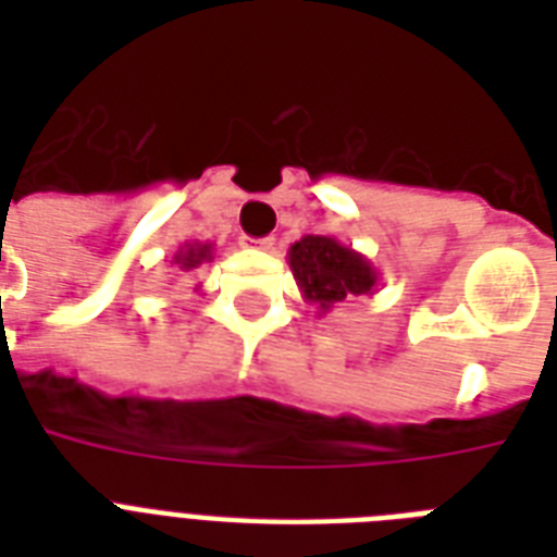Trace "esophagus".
Listing matches in <instances>:
<instances>
[{
	"label": "esophagus",
	"mask_w": 557,
	"mask_h": 557,
	"mask_svg": "<svg viewBox=\"0 0 557 557\" xmlns=\"http://www.w3.org/2000/svg\"><path fill=\"white\" fill-rule=\"evenodd\" d=\"M245 245H251L257 251H271L274 248V236H262V239H245Z\"/></svg>",
	"instance_id": "1"
}]
</instances>
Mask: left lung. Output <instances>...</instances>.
Segmentation results:
<instances>
[{
    "label": "left lung",
    "mask_w": 557,
    "mask_h": 557,
    "mask_svg": "<svg viewBox=\"0 0 557 557\" xmlns=\"http://www.w3.org/2000/svg\"><path fill=\"white\" fill-rule=\"evenodd\" d=\"M288 265L306 304L318 309V318L349 295H375L379 271L364 253L332 236H300L288 248Z\"/></svg>",
    "instance_id": "obj_1"
}]
</instances>
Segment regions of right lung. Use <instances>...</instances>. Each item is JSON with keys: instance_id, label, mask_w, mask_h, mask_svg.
<instances>
[{"instance_id": "add662e5", "label": "right lung", "mask_w": 557, "mask_h": 557, "mask_svg": "<svg viewBox=\"0 0 557 557\" xmlns=\"http://www.w3.org/2000/svg\"><path fill=\"white\" fill-rule=\"evenodd\" d=\"M213 260V245L210 243H199V239H193V243H185L173 253V265H178L182 271L199 269L201 262Z\"/></svg>"}]
</instances>
